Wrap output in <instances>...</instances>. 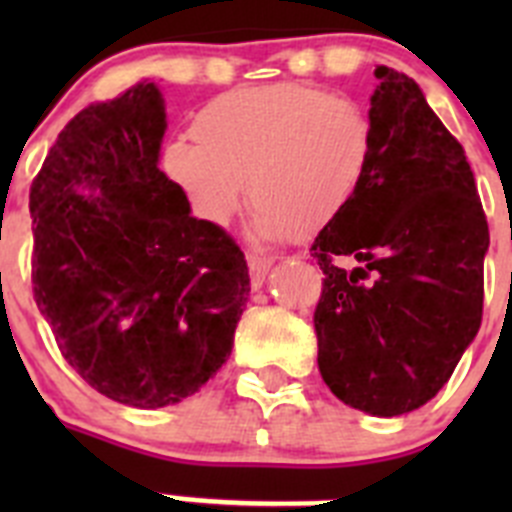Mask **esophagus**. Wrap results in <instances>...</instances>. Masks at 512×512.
<instances>
[{
  "mask_svg": "<svg viewBox=\"0 0 512 512\" xmlns=\"http://www.w3.org/2000/svg\"><path fill=\"white\" fill-rule=\"evenodd\" d=\"M271 264H274V261L266 259V256H256V253H251V256H248V271H251L253 289H259L261 284L266 282V274H269Z\"/></svg>",
  "mask_w": 512,
  "mask_h": 512,
  "instance_id": "obj_1",
  "label": "esophagus"
}]
</instances>
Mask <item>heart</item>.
<instances>
[{"label":"heart","mask_w":512,"mask_h":512,"mask_svg":"<svg viewBox=\"0 0 512 512\" xmlns=\"http://www.w3.org/2000/svg\"><path fill=\"white\" fill-rule=\"evenodd\" d=\"M197 138L164 148V171L194 217L223 228L256 205L264 241H307L348 210L372 164V120L359 102L305 84L235 89L194 117Z\"/></svg>","instance_id":"1"}]
</instances>
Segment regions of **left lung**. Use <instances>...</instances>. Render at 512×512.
Segmentation results:
<instances>
[{"mask_svg":"<svg viewBox=\"0 0 512 512\" xmlns=\"http://www.w3.org/2000/svg\"><path fill=\"white\" fill-rule=\"evenodd\" d=\"M364 184L318 233V369L348 408L418 410L477 336L490 248L472 166L410 76L377 66ZM352 266L348 267L347 264Z\"/></svg>","mask_w":512,"mask_h":512,"instance_id":"left-lung-1","label":"left lung"}]
</instances>
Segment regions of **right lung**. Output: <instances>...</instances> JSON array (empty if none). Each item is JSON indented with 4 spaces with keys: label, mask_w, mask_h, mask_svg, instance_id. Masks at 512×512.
Segmentation results:
<instances>
[{
    "label": "right lung",
    "mask_w": 512,
    "mask_h": 512,
    "mask_svg": "<svg viewBox=\"0 0 512 512\" xmlns=\"http://www.w3.org/2000/svg\"><path fill=\"white\" fill-rule=\"evenodd\" d=\"M166 104L143 79L81 110L30 189L33 289L63 359L138 410L200 392L233 351L243 251L158 169Z\"/></svg>",
    "instance_id": "right-lung-1"
}]
</instances>
